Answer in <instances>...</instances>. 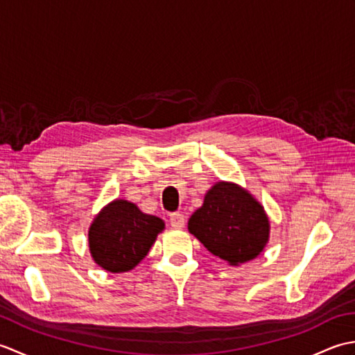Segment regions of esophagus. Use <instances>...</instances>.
I'll return each instance as SVG.
<instances>
[{
    "instance_id": "34e87169",
    "label": "esophagus",
    "mask_w": 355,
    "mask_h": 355,
    "mask_svg": "<svg viewBox=\"0 0 355 355\" xmlns=\"http://www.w3.org/2000/svg\"><path fill=\"white\" fill-rule=\"evenodd\" d=\"M169 223L173 229H183L184 227V215L180 212H173L169 215Z\"/></svg>"
}]
</instances>
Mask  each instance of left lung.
<instances>
[{
	"label": "left lung",
	"instance_id": "obj_1",
	"mask_svg": "<svg viewBox=\"0 0 355 355\" xmlns=\"http://www.w3.org/2000/svg\"><path fill=\"white\" fill-rule=\"evenodd\" d=\"M207 250L230 266L254 259L270 238L266 210L252 193L235 183L218 182L187 223Z\"/></svg>",
	"mask_w": 355,
	"mask_h": 355
}]
</instances>
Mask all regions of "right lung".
Wrapping results in <instances>:
<instances>
[{
  "label": "right lung",
  "mask_w": 355,
  "mask_h": 355,
  "mask_svg": "<svg viewBox=\"0 0 355 355\" xmlns=\"http://www.w3.org/2000/svg\"><path fill=\"white\" fill-rule=\"evenodd\" d=\"M163 229L164 223L158 216L143 214L134 202L114 200L89 225V253L103 270L123 273L145 258Z\"/></svg>",
  "instance_id": "add662e5"
}]
</instances>
